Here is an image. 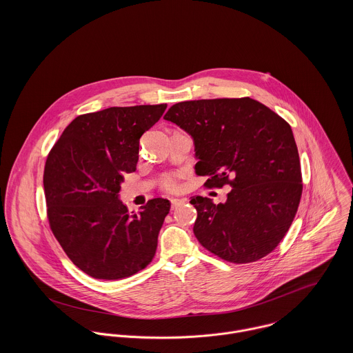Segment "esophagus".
Returning <instances> with one entry per match:
<instances>
[{"label": "esophagus", "instance_id": "obj_1", "mask_svg": "<svg viewBox=\"0 0 353 353\" xmlns=\"http://www.w3.org/2000/svg\"><path fill=\"white\" fill-rule=\"evenodd\" d=\"M186 200L185 199H172L171 200V208L174 209V208H176L178 205H182V203H185Z\"/></svg>", "mask_w": 353, "mask_h": 353}]
</instances>
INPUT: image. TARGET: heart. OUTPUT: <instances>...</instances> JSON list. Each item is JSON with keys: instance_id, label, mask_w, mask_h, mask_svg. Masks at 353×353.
<instances>
[{"instance_id": "b5f03b06", "label": "heart", "mask_w": 353, "mask_h": 353, "mask_svg": "<svg viewBox=\"0 0 353 353\" xmlns=\"http://www.w3.org/2000/svg\"><path fill=\"white\" fill-rule=\"evenodd\" d=\"M182 179H183V175L181 172H176V171L165 172L160 176L159 186L161 190L167 193H176L182 189Z\"/></svg>"}]
</instances>
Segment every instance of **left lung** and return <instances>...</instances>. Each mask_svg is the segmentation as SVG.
I'll list each match as a JSON object with an SVG mask.
<instances>
[{"mask_svg": "<svg viewBox=\"0 0 353 353\" xmlns=\"http://www.w3.org/2000/svg\"><path fill=\"white\" fill-rule=\"evenodd\" d=\"M164 119L194 139L196 174L208 189L231 186L224 203L197 196L194 235L232 263L255 262L288 232L302 197L299 152L290 123L250 98L181 101Z\"/></svg>", "mask_w": 353, "mask_h": 353, "instance_id": "8db88e82", "label": "left lung"}]
</instances>
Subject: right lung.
I'll list each match as a JSON object with an SVG mask.
<instances>
[{
    "instance_id": "obj_1",
    "label": "right lung",
    "mask_w": 353,
    "mask_h": 353,
    "mask_svg": "<svg viewBox=\"0 0 353 353\" xmlns=\"http://www.w3.org/2000/svg\"><path fill=\"white\" fill-rule=\"evenodd\" d=\"M167 104L110 107L81 114L49 152L43 188L51 232L69 259L99 280H119L153 259L170 201L152 199L137 213L118 200L136 170L141 136Z\"/></svg>"
}]
</instances>
